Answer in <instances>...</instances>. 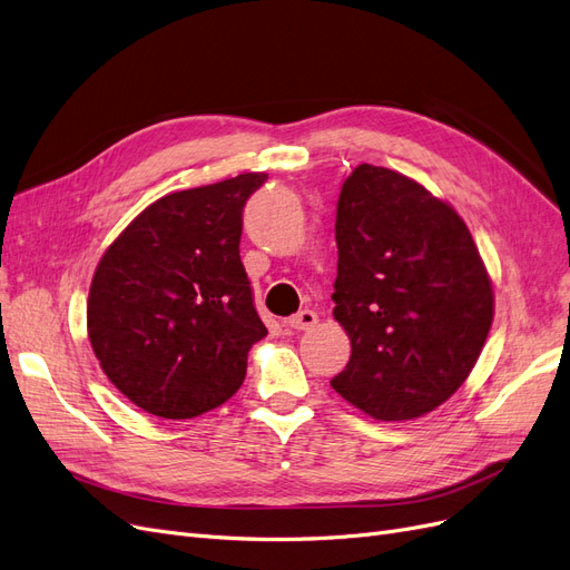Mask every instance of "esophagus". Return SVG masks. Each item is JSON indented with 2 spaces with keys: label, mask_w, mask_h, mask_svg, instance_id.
Masks as SVG:
<instances>
[{
  "label": "esophagus",
  "mask_w": 570,
  "mask_h": 570,
  "mask_svg": "<svg viewBox=\"0 0 570 570\" xmlns=\"http://www.w3.org/2000/svg\"><path fill=\"white\" fill-rule=\"evenodd\" d=\"M316 323H318V316H316V312H312V308H304V312L287 318V327H292V331H297V333L312 331Z\"/></svg>",
  "instance_id": "esophagus-1"
}]
</instances>
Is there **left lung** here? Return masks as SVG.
<instances>
[{
  "label": "left lung",
  "instance_id": "obj_1",
  "mask_svg": "<svg viewBox=\"0 0 570 570\" xmlns=\"http://www.w3.org/2000/svg\"><path fill=\"white\" fill-rule=\"evenodd\" d=\"M333 316L352 356L331 385L375 421L425 416L463 385L494 295L452 204L396 170L361 164L337 199Z\"/></svg>",
  "mask_w": 570,
  "mask_h": 570
}]
</instances>
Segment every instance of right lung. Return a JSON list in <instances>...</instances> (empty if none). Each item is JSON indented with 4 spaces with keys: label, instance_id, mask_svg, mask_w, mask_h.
<instances>
[{
    "label": "right lung",
    "instance_id": "1",
    "mask_svg": "<svg viewBox=\"0 0 570 570\" xmlns=\"http://www.w3.org/2000/svg\"><path fill=\"white\" fill-rule=\"evenodd\" d=\"M266 174L170 193L99 258L88 335L101 371L159 419H195L228 402L266 337L239 262L247 199Z\"/></svg>",
    "mask_w": 570,
    "mask_h": 570
}]
</instances>
